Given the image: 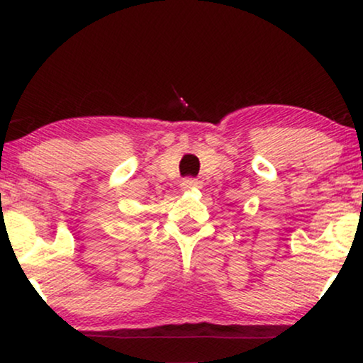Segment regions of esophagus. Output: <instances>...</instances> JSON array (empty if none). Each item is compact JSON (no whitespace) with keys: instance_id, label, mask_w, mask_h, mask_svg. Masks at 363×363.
I'll use <instances>...</instances> for the list:
<instances>
[{"instance_id":"1","label":"esophagus","mask_w":363,"mask_h":363,"mask_svg":"<svg viewBox=\"0 0 363 363\" xmlns=\"http://www.w3.org/2000/svg\"><path fill=\"white\" fill-rule=\"evenodd\" d=\"M195 188H198V182L195 180V178H185V180L182 182V190H195Z\"/></svg>"}]
</instances>
